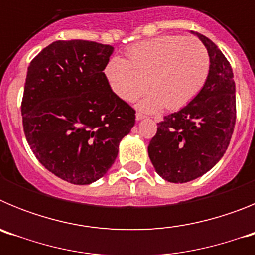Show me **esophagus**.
Segmentation results:
<instances>
[{
	"label": "esophagus",
	"instance_id": "esophagus-1",
	"mask_svg": "<svg viewBox=\"0 0 255 255\" xmlns=\"http://www.w3.org/2000/svg\"><path fill=\"white\" fill-rule=\"evenodd\" d=\"M144 117H145V116H144V115L143 114H140V112H136V115H135V119H136V120H143V119H144Z\"/></svg>",
	"mask_w": 255,
	"mask_h": 255
}]
</instances>
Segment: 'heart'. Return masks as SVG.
Segmentation results:
<instances>
[{
    "mask_svg": "<svg viewBox=\"0 0 255 255\" xmlns=\"http://www.w3.org/2000/svg\"><path fill=\"white\" fill-rule=\"evenodd\" d=\"M129 60L115 56L105 69L107 82L117 97L132 102L149 87L153 91L139 103L148 112L164 106L177 111L200 93L209 75V53L200 40L164 35L128 49Z\"/></svg>",
    "mask_w": 255,
    "mask_h": 255,
    "instance_id": "heart-1",
    "label": "heart"
}]
</instances>
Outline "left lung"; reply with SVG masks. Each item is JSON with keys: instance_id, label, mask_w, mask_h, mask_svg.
<instances>
[{"instance_id": "left-lung-1", "label": "left lung", "mask_w": 255, "mask_h": 255, "mask_svg": "<svg viewBox=\"0 0 255 255\" xmlns=\"http://www.w3.org/2000/svg\"><path fill=\"white\" fill-rule=\"evenodd\" d=\"M209 53L206 85L188 106L163 117L148 145L162 179L182 184L208 172L226 152L236 121L231 65L209 38L194 33Z\"/></svg>"}]
</instances>
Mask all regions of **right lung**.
<instances>
[{"label":"right lung","mask_w":255,"mask_h":255,"mask_svg":"<svg viewBox=\"0 0 255 255\" xmlns=\"http://www.w3.org/2000/svg\"><path fill=\"white\" fill-rule=\"evenodd\" d=\"M114 47L56 40L33 58L21 102L22 126L38 161L75 185L110 170L135 110L112 92L103 70Z\"/></svg>","instance_id":"obj_1"}]
</instances>
